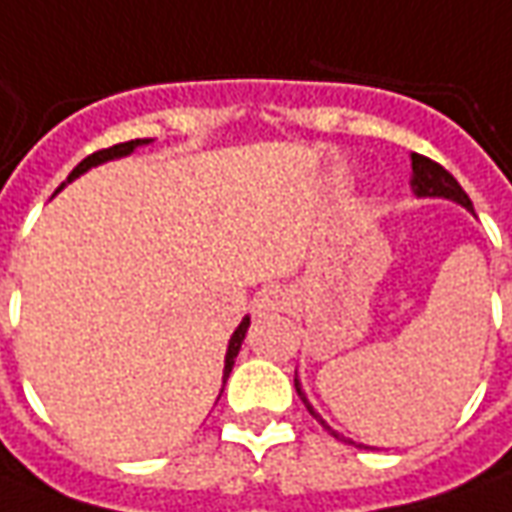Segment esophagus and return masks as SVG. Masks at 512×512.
<instances>
[{
    "label": "esophagus",
    "mask_w": 512,
    "mask_h": 512,
    "mask_svg": "<svg viewBox=\"0 0 512 512\" xmlns=\"http://www.w3.org/2000/svg\"><path fill=\"white\" fill-rule=\"evenodd\" d=\"M288 307V293L282 288H263L255 296V313L257 316H268V313H280Z\"/></svg>",
    "instance_id": "1"
}]
</instances>
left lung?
Listing matches in <instances>:
<instances>
[{
  "label": "left lung",
  "instance_id": "1",
  "mask_svg": "<svg viewBox=\"0 0 512 512\" xmlns=\"http://www.w3.org/2000/svg\"><path fill=\"white\" fill-rule=\"evenodd\" d=\"M410 163H413V180H410V185H413V194L416 196H441V199H452V202H457V205H463L466 210H471L474 213V205H471V199H468V194L460 188V182L449 174V171L443 169L441 163H435V160H430V157L424 155H410ZM293 385H296V393H299V399L305 402V407L310 410V416L318 418V424L324 427V430H330L335 438H341L338 432L332 430L330 424L324 421V418L318 416L316 410H313V405L307 402L305 391H302V382H299V377H293Z\"/></svg>",
  "mask_w": 512,
  "mask_h": 512
}]
</instances>
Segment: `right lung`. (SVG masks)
Masks as SVG:
<instances>
[{"mask_svg": "<svg viewBox=\"0 0 512 512\" xmlns=\"http://www.w3.org/2000/svg\"><path fill=\"white\" fill-rule=\"evenodd\" d=\"M144 144H152V138H135V141H127V144H116V146H110V149H99V152L85 157L80 166L71 171L69 182L77 180L80 174H85L88 169H94V166H99V163L116 160V157H127L130 152H135L138 146H144ZM63 185H66V182H63ZM63 185H60V188H63ZM60 188H57V191H60ZM246 330H249V316H246L244 321L238 324V330L232 332L230 346H227V357H224V382H227V377H230L232 366H235V357H238V352H241V343H244V338H246ZM221 391H224V388H221Z\"/></svg>", "mask_w": 512, "mask_h": 512, "instance_id": "obj_1", "label": "right lung"}]
</instances>
